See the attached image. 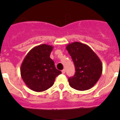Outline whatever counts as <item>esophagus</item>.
<instances>
[{"label": "esophagus", "instance_id": "obj_1", "mask_svg": "<svg viewBox=\"0 0 120 120\" xmlns=\"http://www.w3.org/2000/svg\"><path fill=\"white\" fill-rule=\"evenodd\" d=\"M62 73H63V74H64V73H65V69L62 70Z\"/></svg>", "mask_w": 120, "mask_h": 120}]
</instances>
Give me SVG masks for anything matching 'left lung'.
I'll return each mask as SVG.
<instances>
[{
	"label": "left lung",
	"instance_id": "8db88e82",
	"mask_svg": "<svg viewBox=\"0 0 120 120\" xmlns=\"http://www.w3.org/2000/svg\"><path fill=\"white\" fill-rule=\"evenodd\" d=\"M76 68L74 76L68 78L71 87L79 91L91 88L102 73V63L98 56L86 44L73 42L66 47Z\"/></svg>",
	"mask_w": 120,
	"mask_h": 120
}]
</instances>
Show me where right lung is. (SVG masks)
<instances>
[{"instance_id": "add662e5", "label": "right lung", "mask_w": 120, "mask_h": 120, "mask_svg": "<svg viewBox=\"0 0 120 120\" xmlns=\"http://www.w3.org/2000/svg\"><path fill=\"white\" fill-rule=\"evenodd\" d=\"M53 47L41 44L32 49L22 62L20 73L22 79L29 88L42 92L52 86L56 76L61 71L55 68L50 58Z\"/></svg>"}]
</instances>
